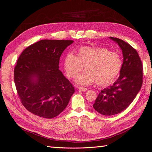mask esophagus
<instances>
[{"mask_svg": "<svg viewBox=\"0 0 152 152\" xmlns=\"http://www.w3.org/2000/svg\"><path fill=\"white\" fill-rule=\"evenodd\" d=\"M79 90L82 91V92H84V91H87V88H86V87H79Z\"/></svg>", "mask_w": 152, "mask_h": 152, "instance_id": "esophagus-1", "label": "esophagus"}]
</instances>
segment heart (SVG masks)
Segmentation results:
<instances>
[{"label":"heart","mask_w":152,"mask_h":152,"mask_svg":"<svg viewBox=\"0 0 152 152\" xmlns=\"http://www.w3.org/2000/svg\"><path fill=\"white\" fill-rule=\"evenodd\" d=\"M122 61L117 53L104 48L82 46L76 56L72 53L64 58L63 66L66 75L74 78L82 70L86 71L78 76L75 82L87 86L96 82L98 85L107 86L116 80L121 71Z\"/></svg>","instance_id":"obj_1"}]
</instances>
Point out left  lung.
<instances>
[{
	"mask_svg": "<svg viewBox=\"0 0 152 152\" xmlns=\"http://www.w3.org/2000/svg\"><path fill=\"white\" fill-rule=\"evenodd\" d=\"M122 50L120 76L113 84L102 90L93 108L103 115H113L126 109L139 93L142 83V65L136 50L120 39L110 37Z\"/></svg>",
	"mask_w": 152,
	"mask_h": 152,
	"instance_id": "obj_1",
	"label": "left lung"
}]
</instances>
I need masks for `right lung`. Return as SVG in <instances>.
<instances>
[{
  "label": "right lung",
  "instance_id": "1",
  "mask_svg": "<svg viewBox=\"0 0 152 152\" xmlns=\"http://www.w3.org/2000/svg\"><path fill=\"white\" fill-rule=\"evenodd\" d=\"M70 40H42L22 52L15 68V83L25 108L53 118L68 105L75 89L59 70V58Z\"/></svg>",
  "mask_w": 152,
  "mask_h": 152
}]
</instances>
